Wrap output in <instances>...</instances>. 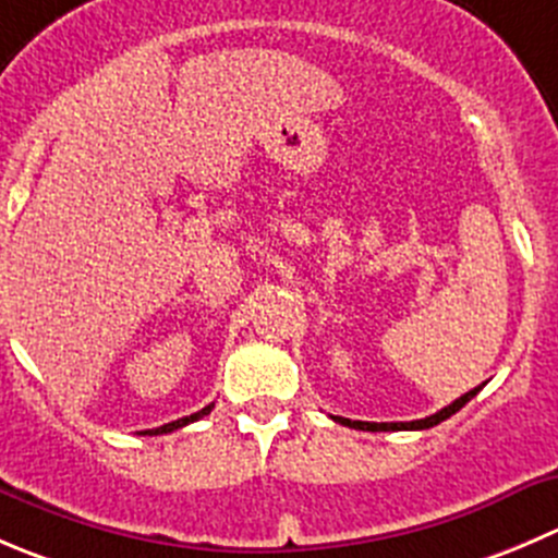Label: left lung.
Masks as SVG:
<instances>
[{"mask_svg":"<svg viewBox=\"0 0 558 558\" xmlns=\"http://www.w3.org/2000/svg\"><path fill=\"white\" fill-rule=\"evenodd\" d=\"M477 392H480V387L469 389L466 395H461L458 400H452V403L445 405L441 411L425 416V420H414V423H360V420H345V416H332V420H335V423L349 425V428H356V430H425V428H434V425L445 423L447 416H452L456 411H461L463 405H466L469 400H472Z\"/></svg>","mask_w":558,"mask_h":558,"instance_id":"obj_1","label":"left lung"}]
</instances>
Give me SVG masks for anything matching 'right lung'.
Returning a JSON list of instances; mask_svg holds the SVG:
<instances>
[{
	"instance_id": "right-lung-1",
	"label": "right lung",
	"mask_w": 558,
	"mask_h": 558,
	"mask_svg": "<svg viewBox=\"0 0 558 558\" xmlns=\"http://www.w3.org/2000/svg\"><path fill=\"white\" fill-rule=\"evenodd\" d=\"M213 405H215V403H209V405H204L202 411H196V414H191V416H182V420H174V423H169V425H160V428H153V430H142V434H144V436H160V434H171V430H177V428H185V425L196 423V420H202L204 414H209V411H213Z\"/></svg>"
}]
</instances>
